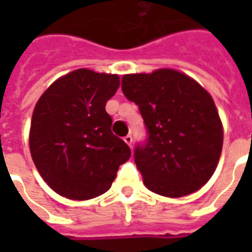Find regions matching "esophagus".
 Instances as JSON below:
<instances>
[{"mask_svg": "<svg viewBox=\"0 0 252 252\" xmlns=\"http://www.w3.org/2000/svg\"><path fill=\"white\" fill-rule=\"evenodd\" d=\"M124 142H126V144H128V146L131 147V146H132V142H133V139H132L131 135H126V136L124 137Z\"/></svg>", "mask_w": 252, "mask_h": 252, "instance_id": "obj_1", "label": "esophagus"}]
</instances>
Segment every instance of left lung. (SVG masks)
Here are the masks:
<instances>
[{
    "label": "left lung",
    "mask_w": 252,
    "mask_h": 252,
    "mask_svg": "<svg viewBox=\"0 0 252 252\" xmlns=\"http://www.w3.org/2000/svg\"><path fill=\"white\" fill-rule=\"evenodd\" d=\"M121 89L148 129L146 146L135 150L147 189L171 198L201 189L216 170L224 137L211 94L174 68L126 74Z\"/></svg>",
    "instance_id": "1"
}]
</instances>
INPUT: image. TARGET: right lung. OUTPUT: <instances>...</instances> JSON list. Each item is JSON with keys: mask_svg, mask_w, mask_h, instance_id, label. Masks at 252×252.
<instances>
[{"mask_svg": "<svg viewBox=\"0 0 252 252\" xmlns=\"http://www.w3.org/2000/svg\"><path fill=\"white\" fill-rule=\"evenodd\" d=\"M120 86L117 74L78 68L52 82L32 113L30 150L55 193L85 201L108 191L131 150L110 126L105 105Z\"/></svg>", "mask_w": 252, "mask_h": 252, "instance_id": "1", "label": "right lung"}]
</instances>
